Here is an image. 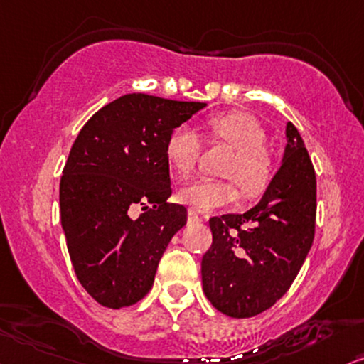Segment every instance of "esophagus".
Wrapping results in <instances>:
<instances>
[{"mask_svg": "<svg viewBox=\"0 0 364 364\" xmlns=\"http://www.w3.org/2000/svg\"><path fill=\"white\" fill-rule=\"evenodd\" d=\"M188 216H190V220H193V222H201V220H203V216H201V215L198 213V211H195V210L188 211Z\"/></svg>", "mask_w": 364, "mask_h": 364, "instance_id": "1", "label": "esophagus"}]
</instances>
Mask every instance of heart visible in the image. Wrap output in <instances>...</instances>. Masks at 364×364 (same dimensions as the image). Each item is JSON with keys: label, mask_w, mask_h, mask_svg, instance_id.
<instances>
[{"label": "heart", "mask_w": 364, "mask_h": 364, "mask_svg": "<svg viewBox=\"0 0 364 364\" xmlns=\"http://www.w3.org/2000/svg\"><path fill=\"white\" fill-rule=\"evenodd\" d=\"M210 139L233 148L223 168L230 179L196 178L179 191L186 205L198 210H213L237 200L238 187L245 198L262 195L274 174V161L265 148L267 132L255 116L247 112H215L206 119ZM203 153V141L186 124L174 127L166 141V158L179 174L195 171Z\"/></svg>", "instance_id": "heart-1"}]
</instances>
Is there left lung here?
I'll list each match as a JSON object with an SVG mask.
<instances>
[{
  "mask_svg": "<svg viewBox=\"0 0 364 364\" xmlns=\"http://www.w3.org/2000/svg\"><path fill=\"white\" fill-rule=\"evenodd\" d=\"M316 171L304 141L287 124L284 163L260 203L210 218L213 242L201 259L208 301L230 317H252L291 289L316 232Z\"/></svg>",
  "mask_w": 364,
  "mask_h": 364,
  "instance_id": "obj_1",
  "label": "left lung"
}]
</instances>
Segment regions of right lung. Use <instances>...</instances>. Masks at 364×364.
I'll return each mask as SVG.
<instances>
[{
    "mask_svg": "<svg viewBox=\"0 0 364 364\" xmlns=\"http://www.w3.org/2000/svg\"><path fill=\"white\" fill-rule=\"evenodd\" d=\"M205 102L127 94L80 129L60 179V213L82 287L109 309L151 291L169 240L186 225L169 203L166 141Z\"/></svg>",
    "mask_w": 364,
    "mask_h": 364,
    "instance_id": "right-lung-1",
    "label": "right lung"
}]
</instances>
